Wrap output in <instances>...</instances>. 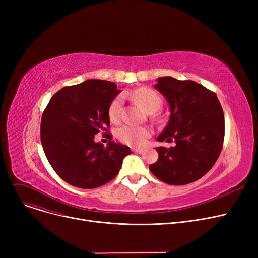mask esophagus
<instances>
[{"label":"esophagus","mask_w":258,"mask_h":258,"mask_svg":"<svg viewBox=\"0 0 258 258\" xmlns=\"http://www.w3.org/2000/svg\"><path fill=\"white\" fill-rule=\"evenodd\" d=\"M132 152H134V153H137V154H141V153H143V148L132 147Z\"/></svg>","instance_id":"esophagus-1"}]
</instances>
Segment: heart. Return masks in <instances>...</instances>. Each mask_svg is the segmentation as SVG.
Wrapping results in <instances>:
<instances>
[{
  "instance_id": "heart-1",
  "label": "heart",
  "mask_w": 258,
  "mask_h": 258,
  "mask_svg": "<svg viewBox=\"0 0 258 258\" xmlns=\"http://www.w3.org/2000/svg\"><path fill=\"white\" fill-rule=\"evenodd\" d=\"M132 97L136 100L147 113H155L161 106V98L157 92L150 88H139L132 93ZM122 98L117 97L113 100L108 110V116L113 122H118L121 117ZM151 131L145 126L127 124L119 128L118 138L127 145L139 146L144 144L150 137Z\"/></svg>"
}]
</instances>
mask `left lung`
Here are the masks:
<instances>
[{
  "label": "left lung",
  "mask_w": 258,
  "mask_h": 258,
  "mask_svg": "<svg viewBox=\"0 0 258 258\" xmlns=\"http://www.w3.org/2000/svg\"><path fill=\"white\" fill-rule=\"evenodd\" d=\"M154 88L163 95L170 111L157 140H174L175 145L156 147L159 158L150 170L169 185L192 183L211 169L221 154L225 135L222 105L214 93L192 80L159 77Z\"/></svg>",
  "instance_id": "8db88e82"
}]
</instances>
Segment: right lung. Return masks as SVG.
Returning <instances> with one entry per match:
<instances>
[{"instance_id": "add662e5", "label": "right lung", "mask_w": 258, "mask_h": 258, "mask_svg": "<svg viewBox=\"0 0 258 258\" xmlns=\"http://www.w3.org/2000/svg\"><path fill=\"white\" fill-rule=\"evenodd\" d=\"M121 92L115 83L88 79L66 87L50 99L42 117L40 140L52 168L78 188L92 189L113 180L130 147L110 141L106 147L95 135L110 126L108 110ZM112 140L110 134H105Z\"/></svg>"}]
</instances>
